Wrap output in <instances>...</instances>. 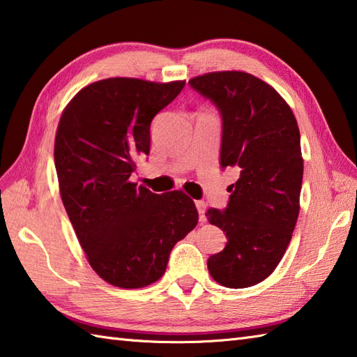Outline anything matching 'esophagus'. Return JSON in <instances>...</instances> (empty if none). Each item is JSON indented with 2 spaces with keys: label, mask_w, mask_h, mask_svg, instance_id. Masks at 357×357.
<instances>
[{
  "label": "esophagus",
  "mask_w": 357,
  "mask_h": 357,
  "mask_svg": "<svg viewBox=\"0 0 357 357\" xmlns=\"http://www.w3.org/2000/svg\"><path fill=\"white\" fill-rule=\"evenodd\" d=\"M195 206H197V208H198L199 221L204 222L206 221V204H204V201H195Z\"/></svg>",
  "instance_id": "esophagus-1"
}]
</instances>
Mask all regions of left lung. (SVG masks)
<instances>
[{
    "mask_svg": "<svg viewBox=\"0 0 357 357\" xmlns=\"http://www.w3.org/2000/svg\"><path fill=\"white\" fill-rule=\"evenodd\" d=\"M188 85L220 111L221 169L240 170L225 211L206 213L227 238L207 268L222 286L249 288L274 272L294 232L303 179L297 121L274 88L248 73H211Z\"/></svg>",
    "mask_w": 357,
    "mask_h": 357,
    "instance_id": "obj_1",
    "label": "left lung"
}]
</instances>
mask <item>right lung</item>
Segmentation results:
<instances>
[{
  "mask_svg": "<svg viewBox=\"0 0 357 357\" xmlns=\"http://www.w3.org/2000/svg\"><path fill=\"white\" fill-rule=\"evenodd\" d=\"M185 82L114 77L75 94L60 119L54 160L60 195L97 275L144 288L164 275L172 249L195 229L198 211L185 193L162 195L130 176L150 153V125Z\"/></svg>",
  "mask_w": 357,
  "mask_h": 357,
  "instance_id": "1",
  "label": "right lung"
}]
</instances>
